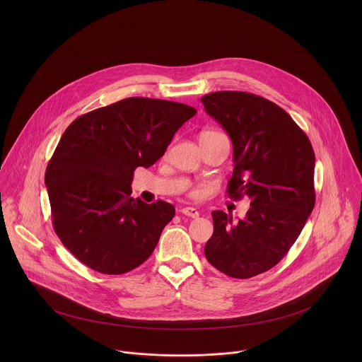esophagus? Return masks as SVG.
I'll list each match as a JSON object with an SVG mask.
<instances>
[{
	"label": "esophagus",
	"instance_id": "esophagus-1",
	"mask_svg": "<svg viewBox=\"0 0 362 362\" xmlns=\"http://www.w3.org/2000/svg\"><path fill=\"white\" fill-rule=\"evenodd\" d=\"M181 213L185 214V216H188V217H192V218H195V217L199 216V211H198L195 207H182V209H181Z\"/></svg>",
	"mask_w": 362,
	"mask_h": 362
}]
</instances>
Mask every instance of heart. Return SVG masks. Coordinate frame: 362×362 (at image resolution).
Returning a JSON list of instances; mask_svg holds the SVG:
<instances>
[{"instance_id":"obj_1","label":"heart","mask_w":362,"mask_h":362,"mask_svg":"<svg viewBox=\"0 0 362 362\" xmlns=\"http://www.w3.org/2000/svg\"><path fill=\"white\" fill-rule=\"evenodd\" d=\"M216 134H220V132H216V131H205V132H202V134H201L199 139H201V138H207V136H211V135H216ZM198 194H199V191H194V192H192V195H194V197H197Z\"/></svg>"}]
</instances>
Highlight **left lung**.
I'll list each match as a JSON object with an SVG mask.
<instances>
[{
  "instance_id": "left-lung-1",
  "label": "left lung",
  "mask_w": 362,
  "mask_h": 362,
  "mask_svg": "<svg viewBox=\"0 0 362 362\" xmlns=\"http://www.w3.org/2000/svg\"><path fill=\"white\" fill-rule=\"evenodd\" d=\"M201 102L233 142L228 197L251 199L238 221L223 210L211 211L205 257L230 277L250 279L276 266L301 234L315 206V153L296 121L264 98L221 90Z\"/></svg>"
}]
</instances>
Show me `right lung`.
Returning <instances> with one entry per match:
<instances>
[{
  "instance_id": "add662e5",
  "label": "right lung",
  "mask_w": 362,
  "mask_h": 362,
  "mask_svg": "<svg viewBox=\"0 0 362 362\" xmlns=\"http://www.w3.org/2000/svg\"><path fill=\"white\" fill-rule=\"evenodd\" d=\"M195 114L187 104L128 98L69 124L45 182L54 231L75 258L99 273L122 274L152 255L175 209L131 198L134 171L153 165Z\"/></svg>"
}]
</instances>
